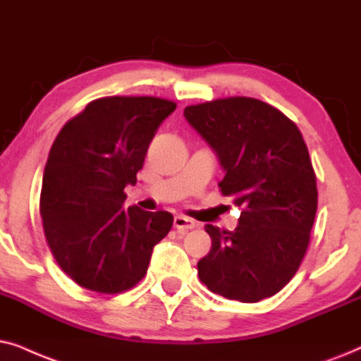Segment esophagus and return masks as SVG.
<instances>
[{
    "label": "esophagus",
    "mask_w": 361,
    "mask_h": 361,
    "mask_svg": "<svg viewBox=\"0 0 361 361\" xmlns=\"http://www.w3.org/2000/svg\"><path fill=\"white\" fill-rule=\"evenodd\" d=\"M173 226H175V228L180 229V231H186V229H193L196 223L193 219L186 218V216L178 214V216H175V218H173Z\"/></svg>",
    "instance_id": "1"
}]
</instances>
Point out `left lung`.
I'll return each mask as SVG.
<instances>
[{"mask_svg": "<svg viewBox=\"0 0 361 361\" xmlns=\"http://www.w3.org/2000/svg\"><path fill=\"white\" fill-rule=\"evenodd\" d=\"M185 118L213 148L224 171L221 193L241 208L234 231L204 229L211 249L198 276L211 292L259 302L294 277L309 246L317 183L297 125L251 97L190 105Z\"/></svg>", "mask_w": 361, "mask_h": 361, "instance_id": "8db88e82", "label": "left lung"}]
</instances>
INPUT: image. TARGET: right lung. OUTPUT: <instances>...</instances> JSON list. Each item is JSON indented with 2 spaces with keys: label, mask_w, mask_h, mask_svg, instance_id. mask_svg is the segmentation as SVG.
Instances as JSON below:
<instances>
[{
  "label": "right lung",
  "mask_w": 361,
  "mask_h": 361,
  "mask_svg": "<svg viewBox=\"0 0 361 361\" xmlns=\"http://www.w3.org/2000/svg\"><path fill=\"white\" fill-rule=\"evenodd\" d=\"M175 109L158 97L97 99L52 143L42 175V226L57 264L85 289H130L171 229L168 211L125 208L123 190L137 183L148 145Z\"/></svg>",
  "instance_id": "right-lung-1"
}]
</instances>
